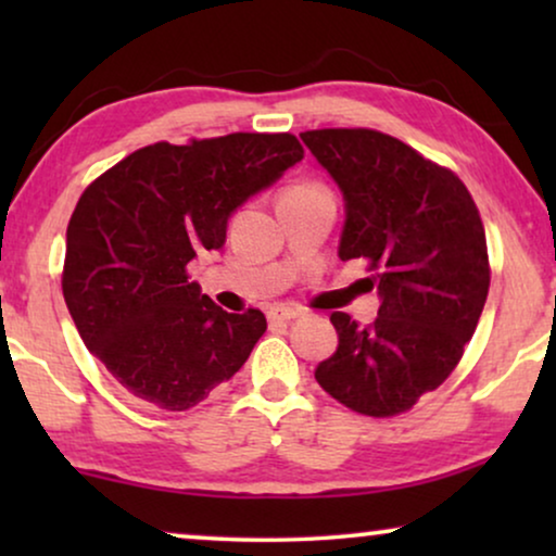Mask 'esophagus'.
Segmentation results:
<instances>
[{"mask_svg":"<svg viewBox=\"0 0 556 556\" xmlns=\"http://www.w3.org/2000/svg\"><path fill=\"white\" fill-rule=\"evenodd\" d=\"M303 316V308L301 306H273L268 311V318L270 321H293V318H301Z\"/></svg>","mask_w":556,"mask_h":556,"instance_id":"1","label":"esophagus"}]
</instances>
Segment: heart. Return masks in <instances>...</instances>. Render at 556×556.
I'll return each mask as SVG.
<instances>
[{
  "label": "heart",
  "mask_w": 556,
  "mask_h": 556,
  "mask_svg": "<svg viewBox=\"0 0 556 556\" xmlns=\"http://www.w3.org/2000/svg\"><path fill=\"white\" fill-rule=\"evenodd\" d=\"M306 189H318V187L316 185H295L288 189V192H306Z\"/></svg>",
  "instance_id": "heart-1"
}]
</instances>
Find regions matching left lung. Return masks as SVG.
Listing matches in <instances>:
<instances>
[{"label": "left lung", "mask_w": 556, "mask_h": 556, "mask_svg": "<svg viewBox=\"0 0 556 556\" xmlns=\"http://www.w3.org/2000/svg\"><path fill=\"white\" fill-rule=\"evenodd\" d=\"M344 197L341 261L369 263L375 324L331 314L339 346L316 382L362 415L390 417L438 390L460 362L489 295L473 197L453 172L369 128L301 134Z\"/></svg>", "instance_id": "left-lung-1"}]
</instances>
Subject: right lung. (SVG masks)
I'll return each mask as SVG.
<instances>
[{
	"instance_id": "1",
	"label": "right lung",
	"mask_w": 556,
	"mask_h": 556,
	"mask_svg": "<svg viewBox=\"0 0 556 556\" xmlns=\"http://www.w3.org/2000/svg\"><path fill=\"white\" fill-rule=\"evenodd\" d=\"M301 159L291 134L162 141L83 192L65 235L63 295L83 344L126 392L181 413L248 362L265 316L227 314L187 265L223 248L238 207Z\"/></svg>"
}]
</instances>
